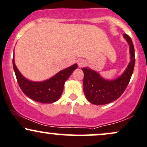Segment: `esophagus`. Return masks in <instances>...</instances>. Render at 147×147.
<instances>
[{
  "instance_id": "obj_1",
  "label": "esophagus",
  "mask_w": 147,
  "mask_h": 147,
  "mask_svg": "<svg viewBox=\"0 0 147 147\" xmlns=\"http://www.w3.org/2000/svg\"><path fill=\"white\" fill-rule=\"evenodd\" d=\"M86 61L84 59H79L78 61V65L79 68H82V67L86 65Z\"/></svg>"
}]
</instances>
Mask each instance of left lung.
Returning <instances> with one entry per match:
<instances>
[{
	"mask_svg": "<svg viewBox=\"0 0 147 147\" xmlns=\"http://www.w3.org/2000/svg\"><path fill=\"white\" fill-rule=\"evenodd\" d=\"M123 36L129 45L130 62L124 72L116 79L109 80L88 67L82 68L84 72V92L87 100L95 105H104L119 98L126 90L134 69L135 50L131 38L126 34Z\"/></svg>",
	"mask_w": 147,
	"mask_h": 147,
	"instance_id": "1",
	"label": "left lung"
}]
</instances>
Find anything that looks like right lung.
Returning a JSON list of instances; mask_svg holds the SVG:
<instances>
[{
  "mask_svg": "<svg viewBox=\"0 0 147 147\" xmlns=\"http://www.w3.org/2000/svg\"><path fill=\"white\" fill-rule=\"evenodd\" d=\"M12 62L16 79L23 93L34 101L43 104H51L57 102L60 98L63 91L65 81L78 67L77 64L75 63L61 70L47 80L33 82L25 78L20 72L15 64L14 57Z\"/></svg>",
  "mask_w": 147,
  "mask_h": 147,
  "instance_id": "right-lung-1",
  "label": "right lung"
}]
</instances>
